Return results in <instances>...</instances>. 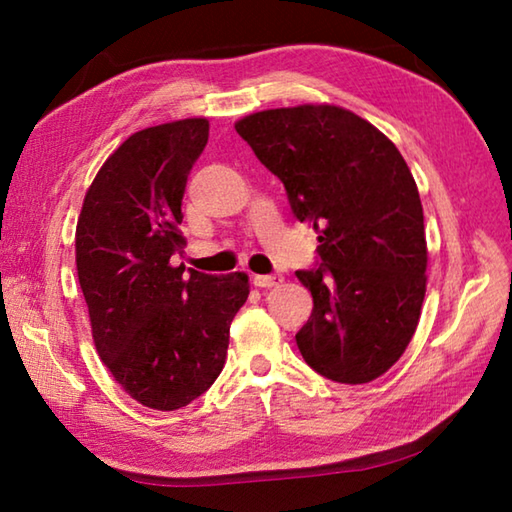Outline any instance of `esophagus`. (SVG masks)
Instances as JSON below:
<instances>
[{"label": "esophagus", "instance_id": "obj_1", "mask_svg": "<svg viewBox=\"0 0 512 512\" xmlns=\"http://www.w3.org/2000/svg\"><path fill=\"white\" fill-rule=\"evenodd\" d=\"M255 287L259 289H273V287H280V284L284 282V277L280 273H273V275H255L253 277Z\"/></svg>", "mask_w": 512, "mask_h": 512}]
</instances>
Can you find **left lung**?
<instances>
[{
	"label": "left lung",
	"instance_id": "8db88e82",
	"mask_svg": "<svg viewBox=\"0 0 512 512\" xmlns=\"http://www.w3.org/2000/svg\"><path fill=\"white\" fill-rule=\"evenodd\" d=\"M237 133L314 225L318 266L298 271L314 311L296 334L318 375L366 384L402 357L427 291L418 187L397 146L339 106L262 110Z\"/></svg>",
	"mask_w": 512,
	"mask_h": 512
}]
</instances>
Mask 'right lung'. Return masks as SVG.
I'll list each match as a JSON object with an SVG mask.
<instances>
[{
    "label": "right lung",
    "mask_w": 512,
    "mask_h": 512,
    "mask_svg": "<svg viewBox=\"0 0 512 512\" xmlns=\"http://www.w3.org/2000/svg\"><path fill=\"white\" fill-rule=\"evenodd\" d=\"M210 135L203 117L144 128L103 162L76 225V271L92 339L121 388L155 411L194 402L221 375L246 273L171 266L185 246L187 176Z\"/></svg>",
    "instance_id": "1"
}]
</instances>
